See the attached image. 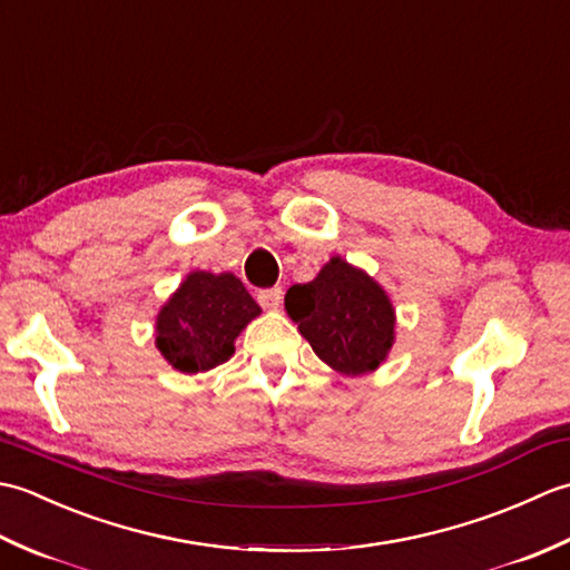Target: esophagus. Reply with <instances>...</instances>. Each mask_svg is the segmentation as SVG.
<instances>
[{
    "mask_svg": "<svg viewBox=\"0 0 570 570\" xmlns=\"http://www.w3.org/2000/svg\"><path fill=\"white\" fill-rule=\"evenodd\" d=\"M282 298H284L282 286L262 288V292H257V301L262 304V308H269V311H276L278 306H282Z\"/></svg>",
    "mask_w": 570,
    "mask_h": 570,
    "instance_id": "obj_1",
    "label": "esophagus"
}]
</instances>
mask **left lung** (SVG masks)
Listing matches in <instances>:
<instances>
[{"mask_svg":"<svg viewBox=\"0 0 570 570\" xmlns=\"http://www.w3.org/2000/svg\"><path fill=\"white\" fill-rule=\"evenodd\" d=\"M284 306L313 353L343 374L377 370L394 343V308L384 288L341 257L313 282L288 288Z\"/></svg>","mask_w":570,"mask_h":570,"instance_id":"obj_1","label":"left lung"}]
</instances>
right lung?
<instances>
[{"label": "right lung", "mask_w": 570, "mask_h": 570, "mask_svg": "<svg viewBox=\"0 0 570 570\" xmlns=\"http://www.w3.org/2000/svg\"><path fill=\"white\" fill-rule=\"evenodd\" d=\"M262 308L233 274L193 272L156 318V347L180 372H205L235 353V337Z\"/></svg>", "instance_id": "add662e5"}]
</instances>
